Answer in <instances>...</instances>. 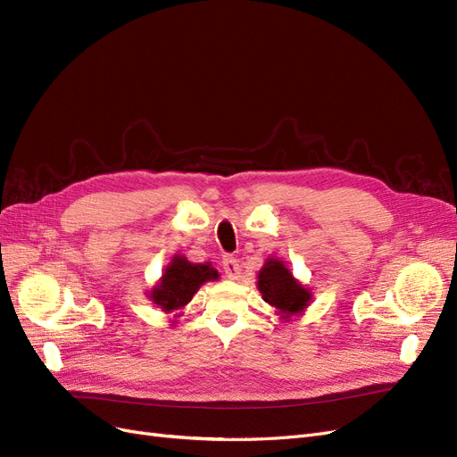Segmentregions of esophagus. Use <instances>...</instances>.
Masks as SVG:
<instances>
[{
    "instance_id": "34e87169",
    "label": "esophagus",
    "mask_w": 457,
    "mask_h": 457,
    "mask_svg": "<svg viewBox=\"0 0 457 457\" xmlns=\"http://www.w3.org/2000/svg\"><path fill=\"white\" fill-rule=\"evenodd\" d=\"M223 270H225V276L228 279H238L240 278V264H238V261H236L230 255H227L223 259Z\"/></svg>"
}]
</instances>
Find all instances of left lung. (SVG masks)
<instances>
[{
	"label": "left lung",
	"mask_w": 457,
	"mask_h": 457,
	"mask_svg": "<svg viewBox=\"0 0 457 457\" xmlns=\"http://www.w3.org/2000/svg\"><path fill=\"white\" fill-rule=\"evenodd\" d=\"M257 289L262 301L270 304L279 320L291 321L295 316H303L312 303V291L298 281L286 262L269 257L257 274Z\"/></svg>",
	"instance_id": "left-lung-1"
}]
</instances>
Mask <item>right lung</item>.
<instances>
[{
  "mask_svg": "<svg viewBox=\"0 0 457 457\" xmlns=\"http://www.w3.org/2000/svg\"><path fill=\"white\" fill-rule=\"evenodd\" d=\"M217 279L219 272L213 269L212 262L198 264L191 262L185 255H174L147 296L156 308H161V312L174 313V318H181V310L193 301L200 286Z\"/></svg>",
  "mask_w": 457,
  "mask_h": 457,
  "instance_id": "obj_1",
  "label": "right lung"
}]
</instances>
